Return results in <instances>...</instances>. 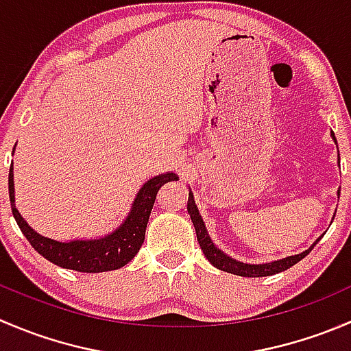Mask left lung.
Masks as SVG:
<instances>
[{
  "label": "left lung",
  "mask_w": 351,
  "mask_h": 351,
  "mask_svg": "<svg viewBox=\"0 0 351 351\" xmlns=\"http://www.w3.org/2000/svg\"><path fill=\"white\" fill-rule=\"evenodd\" d=\"M332 139H335V134H332ZM186 208H189L190 219H192L193 226H195L198 244H200L205 258H207V260L210 261L215 268H219V270L228 271V274L239 275V277H270V275L280 274V271H284V270H287V268H290V267H293L295 263H299L304 256H307V254L311 253V250L316 246V243L319 241V239H317V241L313 244V247H309V250L304 251V253L295 254V256L284 258V260L271 261V263H263V265L241 263V261L232 260L231 256H228V254L222 253L221 250H217V246H215V244L212 243V239L208 238L207 229H205L204 221H202L200 214H198V208L195 205V200H193L192 192H190V195H189V207Z\"/></svg>",
  "instance_id": "obj_1"
}]
</instances>
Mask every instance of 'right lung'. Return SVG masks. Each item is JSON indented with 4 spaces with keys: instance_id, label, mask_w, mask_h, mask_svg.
<instances>
[{
    "instance_id": "obj_1",
    "label": "right lung",
    "mask_w": 351,
    "mask_h": 351,
    "mask_svg": "<svg viewBox=\"0 0 351 351\" xmlns=\"http://www.w3.org/2000/svg\"><path fill=\"white\" fill-rule=\"evenodd\" d=\"M15 151V149H13ZM178 176L175 173L154 176L146 183L137 193L132 204V210L127 215L123 224L112 234L101 239H91V241H69L59 243L54 239L44 238L37 234L15 207V189H13V166H10L8 176V192L10 202H12V212L19 224L20 231L32 244L38 254L49 260L58 267L67 268V270L84 271V274H98V271H108L122 268L132 260L141 250L146 236V226L149 221L151 210L158 195L159 189L165 183L175 182Z\"/></svg>"
}]
</instances>
